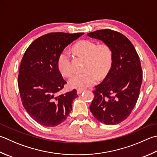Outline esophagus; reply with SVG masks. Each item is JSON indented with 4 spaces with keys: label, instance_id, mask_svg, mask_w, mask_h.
<instances>
[{
    "label": "esophagus",
    "instance_id": "34e87169",
    "mask_svg": "<svg viewBox=\"0 0 157 157\" xmlns=\"http://www.w3.org/2000/svg\"><path fill=\"white\" fill-rule=\"evenodd\" d=\"M84 90V89H78L77 90V93H78V94H81Z\"/></svg>",
    "mask_w": 157,
    "mask_h": 157
}]
</instances>
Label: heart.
<instances>
[{
	"label": "heart",
	"instance_id": "b5f03b06",
	"mask_svg": "<svg viewBox=\"0 0 157 157\" xmlns=\"http://www.w3.org/2000/svg\"><path fill=\"white\" fill-rule=\"evenodd\" d=\"M73 50L79 56L86 58L84 73H75L69 79L72 88L84 89L94 84L100 77L105 75L111 68L112 53L105 44L98 45L90 40H83L76 44ZM58 67L64 76H69L73 73V67L69 52L64 50L58 58Z\"/></svg>",
	"mask_w": 157,
	"mask_h": 157
}]
</instances>
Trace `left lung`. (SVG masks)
<instances>
[{"instance_id":"obj_1","label":"left lung","mask_w":157,"mask_h":157,"mask_svg":"<svg viewBox=\"0 0 157 157\" xmlns=\"http://www.w3.org/2000/svg\"><path fill=\"white\" fill-rule=\"evenodd\" d=\"M111 49L112 63L105 78L95 86L90 110L103 124L113 125L127 119L139 97L142 81L140 58L124 35L110 29L87 34Z\"/></svg>"}]
</instances>
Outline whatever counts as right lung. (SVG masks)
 <instances>
[{
    "label": "right lung",
    "instance_id": "right-lung-1",
    "mask_svg": "<svg viewBox=\"0 0 157 157\" xmlns=\"http://www.w3.org/2000/svg\"><path fill=\"white\" fill-rule=\"evenodd\" d=\"M83 35L49 33L35 40L24 54L17 79L20 97L27 113L40 124L55 127L65 121L71 111L78 94L75 89L59 94L67 82L58 69V58Z\"/></svg>",
    "mask_w": 157,
    "mask_h": 157
}]
</instances>
